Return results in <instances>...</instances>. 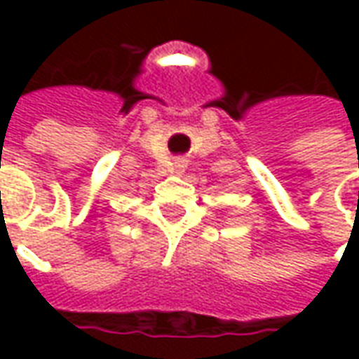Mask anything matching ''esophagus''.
Segmentation results:
<instances>
[{
  "mask_svg": "<svg viewBox=\"0 0 359 359\" xmlns=\"http://www.w3.org/2000/svg\"><path fill=\"white\" fill-rule=\"evenodd\" d=\"M177 167H179V169H182V167H184V161H182V159H179V161H177Z\"/></svg>",
  "mask_w": 359,
  "mask_h": 359,
  "instance_id": "obj_1",
  "label": "esophagus"
}]
</instances>
